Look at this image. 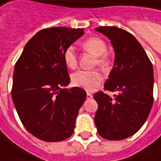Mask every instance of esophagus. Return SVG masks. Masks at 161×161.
Returning <instances> with one entry per match:
<instances>
[{
	"mask_svg": "<svg viewBox=\"0 0 161 161\" xmlns=\"http://www.w3.org/2000/svg\"><path fill=\"white\" fill-rule=\"evenodd\" d=\"M92 97H93V96H92L90 93H87V98H88V99H90V98H92Z\"/></svg>",
	"mask_w": 161,
	"mask_h": 161,
	"instance_id": "esophagus-1",
	"label": "esophagus"
}]
</instances>
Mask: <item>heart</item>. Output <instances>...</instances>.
Instances as JSON below:
<instances>
[{"instance_id": "1", "label": "heart", "mask_w": 161, "mask_h": 161, "mask_svg": "<svg viewBox=\"0 0 161 161\" xmlns=\"http://www.w3.org/2000/svg\"><path fill=\"white\" fill-rule=\"evenodd\" d=\"M81 47L87 52L96 56L95 64L101 68H107L109 65V59L105 54L108 50L106 42L99 37H90L82 42ZM65 65L68 68H75L77 65V57L71 47H67L63 53ZM71 84L88 91L95 90L102 81V76L95 71H77L71 75Z\"/></svg>"}]
</instances>
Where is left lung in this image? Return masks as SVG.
Here are the masks:
<instances>
[{
	"mask_svg": "<svg viewBox=\"0 0 161 161\" xmlns=\"http://www.w3.org/2000/svg\"><path fill=\"white\" fill-rule=\"evenodd\" d=\"M111 41L114 62L105 90L94 94L98 108L94 121L98 134L108 140L126 139L147 120L153 104V67L142 45L133 35L116 27L95 28Z\"/></svg>",
	"mask_w": 161,
	"mask_h": 161,
	"instance_id": "obj_1",
	"label": "left lung"
}]
</instances>
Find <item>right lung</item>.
I'll list each match as a JSON object with an SVG mask.
<instances>
[{
	"mask_svg": "<svg viewBox=\"0 0 161 161\" xmlns=\"http://www.w3.org/2000/svg\"><path fill=\"white\" fill-rule=\"evenodd\" d=\"M83 34V28L42 29L16 63L13 104L25 128L42 141L60 142L73 133L87 94L79 87L66 88L70 78L63 53Z\"/></svg>",
	"mask_w": 161,
	"mask_h": 161,
	"instance_id": "obj_1",
	"label": "right lung"
}]
</instances>
